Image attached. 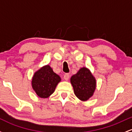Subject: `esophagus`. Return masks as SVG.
I'll return each instance as SVG.
<instances>
[{
	"instance_id": "34e87169",
	"label": "esophagus",
	"mask_w": 132,
	"mask_h": 132,
	"mask_svg": "<svg viewBox=\"0 0 132 132\" xmlns=\"http://www.w3.org/2000/svg\"><path fill=\"white\" fill-rule=\"evenodd\" d=\"M64 79L66 81H68V80H69V75L68 73H66L65 75H64Z\"/></svg>"
}]
</instances>
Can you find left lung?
Here are the masks:
<instances>
[{"instance_id":"8db88e82","label":"left lung","mask_w":132,"mask_h":132,"mask_svg":"<svg viewBox=\"0 0 132 132\" xmlns=\"http://www.w3.org/2000/svg\"><path fill=\"white\" fill-rule=\"evenodd\" d=\"M70 81L76 96L82 101L89 100L96 89V79L88 68H81L72 75Z\"/></svg>"}]
</instances>
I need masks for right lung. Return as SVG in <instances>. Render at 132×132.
<instances>
[{"instance_id":"add662e5","label":"right lung","mask_w":132,"mask_h":132,"mask_svg":"<svg viewBox=\"0 0 132 132\" xmlns=\"http://www.w3.org/2000/svg\"><path fill=\"white\" fill-rule=\"evenodd\" d=\"M61 79L48 64L36 71L31 80V86L39 97H49L54 92Z\"/></svg>"}]
</instances>
